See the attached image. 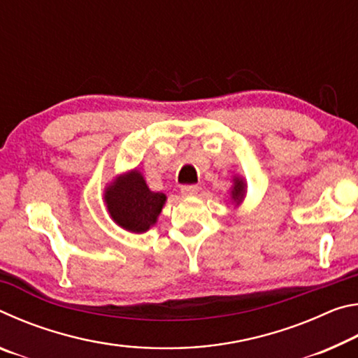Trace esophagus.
<instances>
[{
  "instance_id": "esophagus-1",
  "label": "esophagus",
  "mask_w": 358,
  "mask_h": 358,
  "mask_svg": "<svg viewBox=\"0 0 358 358\" xmlns=\"http://www.w3.org/2000/svg\"><path fill=\"white\" fill-rule=\"evenodd\" d=\"M197 192H199V186H196V185L181 187V194H183V196H196Z\"/></svg>"
}]
</instances>
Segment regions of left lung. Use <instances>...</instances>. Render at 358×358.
<instances>
[{"label": "left lung", "instance_id": "obj_1", "mask_svg": "<svg viewBox=\"0 0 358 358\" xmlns=\"http://www.w3.org/2000/svg\"><path fill=\"white\" fill-rule=\"evenodd\" d=\"M246 181L243 177H238V175H234L232 178V187H230V201L235 205V207H238V205L245 201V196H246Z\"/></svg>", "mask_w": 358, "mask_h": 358}]
</instances>
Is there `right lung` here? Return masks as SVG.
Masks as SVG:
<instances>
[{
    "mask_svg": "<svg viewBox=\"0 0 358 358\" xmlns=\"http://www.w3.org/2000/svg\"><path fill=\"white\" fill-rule=\"evenodd\" d=\"M166 201V194L150 189L138 169L115 177L104 189L108 216L131 234H143L153 227Z\"/></svg>",
    "mask_w": 358,
    "mask_h": 358,
    "instance_id": "1",
    "label": "right lung"
}]
</instances>
